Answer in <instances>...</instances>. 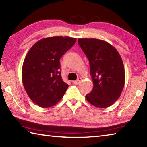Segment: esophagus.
<instances>
[{
	"label": "esophagus",
	"mask_w": 147,
	"mask_h": 147,
	"mask_svg": "<svg viewBox=\"0 0 147 147\" xmlns=\"http://www.w3.org/2000/svg\"><path fill=\"white\" fill-rule=\"evenodd\" d=\"M81 81H82V78H78L76 81L73 82V84H75V85H78V84L81 82Z\"/></svg>",
	"instance_id": "esophagus-1"
}]
</instances>
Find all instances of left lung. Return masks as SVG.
I'll return each mask as SVG.
<instances>
[{
	"instance_id": "left-lung-1",
	"label": "left lung",
	"mask_w": 147,
	"mask_h": 147,
	"mask_svg": "<svg viewBox=\"0 0 147 147\" xmlns=\"http://www.w3.org/2000/svg\"><path fill=\"white\" fill-rule=\"evenodd\" d=\"M89 61L93 88L86 98L98 108L110 106L119 98L125 82L123 62L115 47L97 39H78Z\"/></svg>"
}]
</instances>
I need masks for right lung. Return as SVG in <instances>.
<instances>
[{
	"label": "right lung",
	"instance_id": "add662e5",
	"mask_svg": "<svg viewBox=\"0 0 147 147\" xmlns=\"http://www.w3.org/2000/svg\"><path fill=\"white\" fill-rule=\"evenodd\" d=\"M76 41L70 37H50L29 50L22 68V80L30 98L38 106L49 108L63 96L69 85L61 78L59 59Z\"/></svg>",
	"mask_w": 147,
	"mask_h": 147
}]
</instances>
